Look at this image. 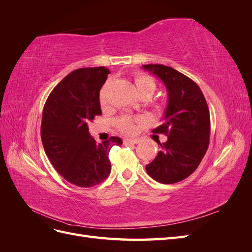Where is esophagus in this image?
I'll return each instance as SVG.
<instances>
[{
    "label": "esophagus",
    "instance_id": "1",
    "mask_svg": "<svg viewBox=\"0 0 252 252\" xmlns=\"http://www.w3.org/2000/svg\"><path fill=\"white\" fill-rule=\"evenodd\" d=\"M140 142L139 139H131V138H127L124 140L125 144H138Z\"/></svg>",
    "mask_w": 252,
    "mask_h": 252
}]
</instances>
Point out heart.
<instances>
[{
    "label": "heart",
    "instance_id": "heart-1",
    "mask_svg": "<svg viewBox=\"0 0 252 252\" xmlns=\"http://www.w3.org/2000/svg\"><path fill=\"white\" fill-rule=\"evenodd\" d=\"M134 83H135L136 90H138V93L141 96L147 95L150 97L157 90L156 81L147 74H143V73L135 74ZM100 103L102 106H104L106 104V86L102 88L101 93H100ZM139 121H140V119H131V118L124 116V117H121L120 119H118L117 125L122 131L130 133L134 130L135 123Z\"/></svg>",
    "mask_w": 252,
    "mask_h": 252
}]
</instances>
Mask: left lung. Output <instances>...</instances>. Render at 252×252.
<instances>
[{
  "label": "left lung",
  "mask_w": 252,
  "mask_h": 252,
  "mask_svg": "<svg viewBox=\"0 0 252 252\" xmlns=\"http://www.w3.org/2000/svg\"><path fill=\"white\" fill-rule=\"evenodd\" d=\"M166 86L168 104L165 123L154 129L167 135L162 149L146 171L162 184H173L188 178L200 165L208 149L210 114L207 102L197 84L171 67L158 64L143 65Z\"/></svg>",
  "instance_id": "8db88e82"
}]
</instances>
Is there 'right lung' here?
Here are the masks:
<instances>
[{
  "instance_id": "add662e5",
  "label": "right lung",
  "mask_w": 252,
  "mask_h": 252,
  "mask_svg": "<svg viewBox=\"0 0 252 252\" xmlns=\"http://www.w3.org/2000/svg\"><path fill=\"white\" fill-rule=\"evenodd\" d=\"M109 72L105 67L73 70L51 91L43 109L44 150L56 170L79 187H93L107 179L109 151L123 144L118 136L96 143L89 133V122L102 114L100 90Z\"/></svg>"
}]
</instances>
